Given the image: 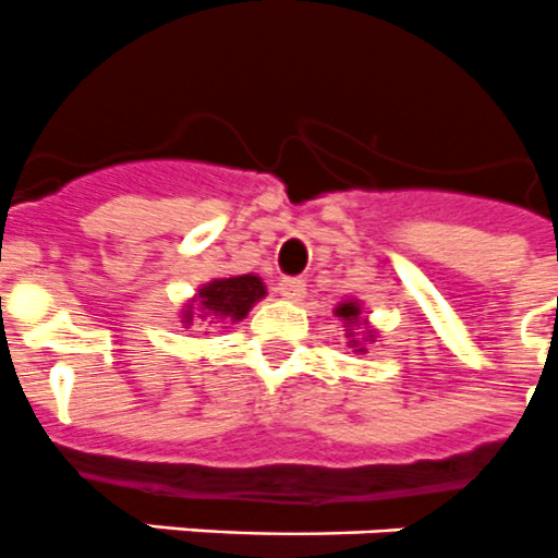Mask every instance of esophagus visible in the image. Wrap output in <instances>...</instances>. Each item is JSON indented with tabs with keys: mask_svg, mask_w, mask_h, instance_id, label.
Here are the masks:
<instances>
[{
	"mask_svg": "<svg viewBox=\"0 0 558 558\" xmlns=\"http://www.w3.org/2000/svg\"><path fill=\"white\" fill-rule=\"evenodd\" d=\"M279 296L288 299V302H302L305 299V282L296 279V276H284L279 282Z\"/></svg>",
	"mask_w": 558,
	"mask_h": 558,
	"instance_id": "obj_1",
	"label": "esophagus"
}]
</instances>
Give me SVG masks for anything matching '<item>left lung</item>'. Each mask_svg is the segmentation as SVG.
I'll return each mask as SVG.
<instances>
[{
    "mask_svg": "<svg viewBox=\"0 0 558 558\" xmlns=\"http://www.w3.org/2000/svg\"><path fill=\"white\" fill-rule=\"evenodd\" d=\"M333 313L339 316V319H342L344 328H348V339H351V348H356L359 353L367 351V348H362V342H373L376 330H367L362 342H359V339H353V328H367V322H362V305H359V302H353V299H348V302H342V305H336Z\"/></svg>",
    "mask_w": 558,
    "mask_h": 558,
    "instance_id": "8db88e82",
    "label": "left lung"
}]
</instances>
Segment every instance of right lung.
Masks as SVG:
<instances>
[{
  "mask_svg": "<svg viewBox=\"0 0 558 558\" xmlns=\"http://www.w3.org/2000/svg\"><path fill=\"white\" fill-rule=\"evenodd\" d=\"M265 282L259 276H230V279H214L202 284L196 296L191 299L187 311H182V322L193 325V319H230L242 322L259 299H265Z\"/></svg>",
  "mask_w": 558,
  "mask_h": 558,
  "instance_id": "1",
  "label": "right lung"
}]
</instances>
